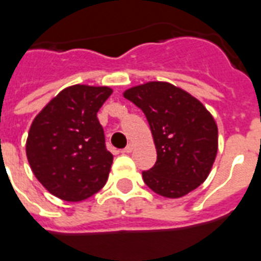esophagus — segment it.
I'll use <instances>...</instances> for the list:
<instances>
[{
    "instance_id": "esophagus-1",
    "label": "esophagus",
    "mask_w": 261,
    "mask_h": 261,
    "mask_svg": "<svg viewBox=\"0 0 261 261\" xmlns=\"http://www.w3.org/2000/svg\"><path fill=\"white\" fill-rule=\"evenodd\" d=\"M132 151H133V144H128L124 149H122V152L124 153H130Z\"/></svg>"
}]
</instances>
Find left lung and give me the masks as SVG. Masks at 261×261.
I'll use <instances>...</instances> for the list:
<instances>
[{
  "label": "left lung",
  "mask_w": 261,
  "mask_h": 261,
  "mask_svg": "<svg viewBox=\"0 0 261 261\" xmlns=\"http://www.w3.org/2000/svg\"><path fill=\"white\" fill-rule=\"evenodd\" d=\"M147 117L156 162L143 171L155 193L178 199L207 179L218 152V125L203 103L167 82H148L122 94Z\"/></svg>",
  "instance_id": "obj_1"
}]
</instances>
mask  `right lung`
<instances>
[{
  "label": "right lung",
  "instance_id": "obj_1",
  "mask_svg": "<svg viewBox=\"0 0 261 261\" xmlns=\"http://www.w3.org/2000/svg\"><path fill=\"white\" fill-rule=\"evenodd\" d=\"M112 92L106 86L66 87L32 121L25 143L28 163L58 199L82 201L108 181L113 155L96 114Z\"/></svg>",
  "mask_w": 261,
  "mask_h": 261
}]
</instances>
